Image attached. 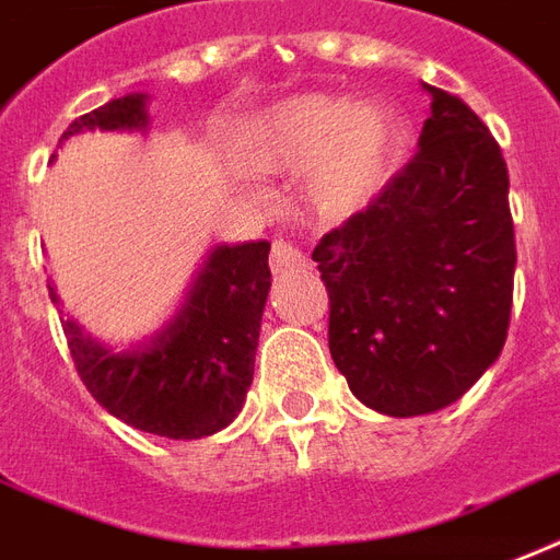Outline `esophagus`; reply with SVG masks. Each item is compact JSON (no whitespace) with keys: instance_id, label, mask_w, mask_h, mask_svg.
<instances>
[{"instance_id":"1","label":"esophagus","mask_w":560,"mask_h":560,"mask_svg":"<svg viewBox=\"0 0 560 560\" xmlns=\"http://www.w3.org/2000/svg\"><path fill=\"white\" fill-rule=\"evenodd\" d=\"M270 267L272 272H284L290 267H305V252L293 246L290 241H272Z\"/></svg>"}]
</instances>
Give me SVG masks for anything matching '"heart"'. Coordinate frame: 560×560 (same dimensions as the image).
I'll return each instance as SVG.
<instances>
[{
	"instance_id": "b5f03b06",
	"label": "heart",
	"mask_w": 560,
	"mask_h": 560,
	"mask_svg": "<svg viewBox=\"0 0 560 560\" xmlns=\"http://www.w3.org/2000/svg\"><path fill=\"white\" fill-rule=\"evenodd\" d=\"M402 135L399 110L384 100L296 93L246 126L237 158L267 176L305 170L311 208L323 217H349L390 178Z\"/></svg>"
}]
</instances>
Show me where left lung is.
I'll return each instance as SVG.
<instances>
[{"label": "left lung", "instance_id": "left-lung-1", "mask_svg": "<svg viewBox=\"0 0 560 560\" xmlns=\"http://www.w3.org/2000/svg\"><path fill=\"white\" fill-rule=\"evenodd\" d=\"M422 88L432 117L417 155L311 255L328 290L335 366L387 417L467 394L505 347L514 299L505 158L458 96Z\"/></svg>", "mask_w": 560, "mask_h": 560}]
</instances>
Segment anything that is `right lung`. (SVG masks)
<instances>
[{
  "label": "right lung",
  "instance_id": "add662e5",
  "mask_svg": "<svg viewBox=\"0 0 560 560\" xmlns=\"http://www.w3.org/2000/svg\"><path fill=\"white\" fill-rule=\"evenodd\" d=\"M147 126V93H128L72 119L61 143L93 128L143 131ZM267 255V241L211 249L176 317L126 352L102 347L79 323L63 319L67 347L93 399L117 420L158 438L196 441L225 429L241 413L255 373L270 293ZM49 296L55 305L61 302L52 284Z\"/></svg>",
  "mask_w": 560,
  "mask_h": 560
}]
</instances>
